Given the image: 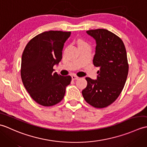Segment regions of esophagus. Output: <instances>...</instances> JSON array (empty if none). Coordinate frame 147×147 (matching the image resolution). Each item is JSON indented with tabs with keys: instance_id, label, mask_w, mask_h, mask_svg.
Returning <instances> with one entry per match:
<instances>
[{
	"instance_id": "esophagus-1",
	"label": "esophagus",
	"mask_w": 147,
	"mask_h": 147,
	"mask_svg": "<svg viewBox=\"0 0 147 147\" xmlns=\"http://www.w3.org/2000/svg\"><path fill=\"white\" fill-rule=\"evenodd\" d=\"M72 80H78L79 78L78 76H77L76 75H74V74H73V75H72Z\"/></svg>"
}]
</instances>
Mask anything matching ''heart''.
Masks as SVG:
<instances>
[{"label": "heart", "mask_w": 147, "mask_h": 147, "mask_svg": "<svg viewBox=\"0 0 147 147\" xmlns=\"http://www.w3.org/2000/svg\"><path fill=\"white\" fill-rule=\"evenodd\" d=\"M88 45V44L86 42L83 41V40H78V45L79 47L81 46H83V45Z\"/></svg>", "instance_id": "1"}]
</instances>
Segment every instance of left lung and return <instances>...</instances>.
<instances>
[{
	"mask_svg": "<svg viewBox=\"0 0 147 147\" xmlns=\"http://www.w3.org/2000/svg\"><path fill=\"white\" fill-rule=\"evenodd\" d=\"M96 41L93 65L99 67L97 79L86 77L82 91L85 101L95 108L112 104L123 90L129 71L125 46L119 37L105 29L87 31Z\"/></svg>",
	"mask_w": 147,
	"mask_h": 147,
	"instance_id": "1",
	"label": "left lung"
}]
</instances>
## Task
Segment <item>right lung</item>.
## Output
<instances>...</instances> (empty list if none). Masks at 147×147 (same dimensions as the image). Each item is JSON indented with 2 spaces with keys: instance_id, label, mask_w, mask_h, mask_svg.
Here are the masks:
<instances>
[{
  "instance_id": "right-lung-1",
  "label": "right lung",
  "mask_w": 147,
  "mask_h": 147,
  "mask_svg": "<svg viewBox=\"0 0 147 147\" xmlns=\"http://www.w3.org/2000/svg\"><path fill=\"white\" fill-rule=\"evenodd\" d=\"M70 32L49 31L35 36L27 43L21 58V76L23 85L34 100L45 107L63 99L70 76L53 73V67L62 59L65 42Z\"/></svg>"
}]
</instances>
